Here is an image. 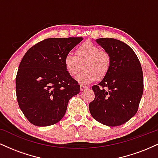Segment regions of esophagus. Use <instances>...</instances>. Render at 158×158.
<instances>
[{
	"label": "esophagus",
	"instance_id": "34e87169",
	"mask_svg": "<svg viewBox=\"0 0 158 158\" xmlns=\"http://www.w3.org/2000/svg\"><path fill=\"white\" fill-rule=\"evenodd\" d=\"M88 87L86 86V85H80V88H81V90H85V89H87Z\"/></svg>",
	"mask_w": 158,
	"mask_h": 158
}]
</instances>
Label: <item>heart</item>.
I'll use <instances>...</instances> for the list:
<instances>
[{
    "label": "heart",
    "instance_id": "heart-1",
    "mask_svg": "<svg viewBox=\"0 0 158 158\" xmlns=\"http://www.w3.org/2000/svg\"><path fill=\"white\" fill-rule=\"evenodd\" d=\"M75 53L76 56L68 53L64 56V65L69 75L74 77L83 64L84 70L77 77L79 82L88 84L97 77L103 78L108 74L111 64L110 56L96 44L89 41L82 43L77 48Z\"/></svg>",
    "mask_w": 158,
    "mask_h": 158
}]
</instances>
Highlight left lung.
Listing matches in <instances>:
<instances>
[{"mask_svg": "<svg viewBox=\"0 0 158 158\" xmlns=\"http://www.w3.org/2000/svg\"><path fill=\"white\" fill-rule=\"evenodd\" d=\"M97 42L110 56V68L99 84L92 86L95 98L89 104L92 117L108 126H119L137 113L143 93L140 62L134 50L114 39Z\"/></svg>", "mask_w": 158, "mask_h": 158, "instance_id": "obj_1", "label": "left lung"}]
</instances>
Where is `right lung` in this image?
Segmentation results:
<instances>
[{
    "label": "right lung",
    "mask_w": 158,
    "mask_h": 158,
    "mask_svg": "<svg viewBox=\"0 0 158 158\" xmlns=\"http://www.w3.org/2000/svg\"><path fill=\"white\" fill-rule=\"evenodd\" d=\"M83 39L50 38L30 48L15 79L18 103L29 122L48 126L61 120L80 85L66 71L64 58Z\"/></svg>",
    "instance_id": "add662e5"
}]
</instances>
